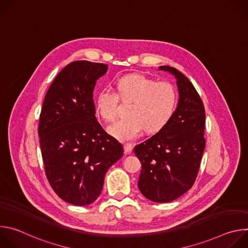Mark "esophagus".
<instances>
[{"instance_id": "34e87169", "label": "esophagus", "mask_w": 248, "mask_h": 248, "mask_svg": "<svg viewBox=\"0 0 248 248\" xmlns=\"http://www.w3.org/2000/svg\"><path fill=\"white\" fill-rule=\"evenodd\" d=\"M124 153L125 154H130L133 150V145L130 143H126L124 145Z\"/></svg>"}]
</instances>
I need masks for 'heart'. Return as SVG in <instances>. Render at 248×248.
<instances>
[{
	"label": "heart",
	"instance_id": "heart-1",
	"mask_svg": "<svg viewBox=\"0 0 248 248\" xmlns=\"http://www.w3.org/2000/svg\"><path fill=\"white\" fill-rule=\"evenodd\" d=\"M116 85L118 94L107 88L99 91L95 110L106 123H113L118 117V98L131 102L127 112L129 118L116 123L108 129L118 140L123 142L134 140L145 129L150 133L158 132L172 118L178 104V93L170 82L130 74L118 78Z\"/></svg>",
	"mask_w": 248,
	"mask_h": 248
}]
</instances>
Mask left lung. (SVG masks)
<instances>
[{"instance_id":"left-lung-1","label":"left lung","mask_w":248,"mask_h":248,"mask_svg":"<svg viewBox=\"0 0 248 248\" xmlns=\"http://www.w3.org/2000/svg\"><path fill=\"white\" fill-rule=\"evenodd\" d=\"M159 69L172 75L179 90V103L169 124L134 147L142 165L138 188L157 203L181 197L193 186L205 148V109L189 79L168 65Z\"/></svg>"}]
</instances>
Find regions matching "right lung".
<instances>
[{
    "label": "right lung",
    "instance_id": "add662e5",
    "mask_svg": "<svg viewBox=\"0 0 248 248\" xmlns=\"http://www.w3.org/2000/svg\"><path fill=\"white\" fill-rule=\"evenodd\" d=\"M108 65L76 61L49 87L39 119L47 179L63 201L85 206L100 195L105 174L123 157V145L95 117L93 91Z\"/></svg>",
    "mask_w": 248,
    "mask_h": 248
}]
</instances>
